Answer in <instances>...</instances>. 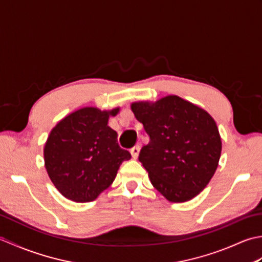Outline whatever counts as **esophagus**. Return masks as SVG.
I'll use <instances>...</instances> for the list:
<instances>
[{
  "label": "esophagus",
  "mask_w": 262,
  "mask_h": 262,
  "mask_svg": "<svg viewBox=\"0 0 262 262\" xmlns=\"http://www.w3.org/2000/svg\"><path fill=\"white\" fill-rule=\"evenodd\" d=\"M140 151H141V146L140 145H136V146H134V147L130 149V154H132L133 159H137L138 158V154H140Z\"/></svg>",
  "instance_id": "34e87169"
}]
</instances>
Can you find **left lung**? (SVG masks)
<instances>
[{
  "label": "left lung",
  "instance_id": "obj_1",
  "mask_svg": "<svg viewBox=\"0 0 262 262\" xmlns=\"http://www.w3.org/2000/svg\"><path fill=\"white\" fill-rule=\"evenodd\" d=\"M149 136L140 162L153 187L171 203L196 197L219 165L222 141L213 117L178 96L130 104Z\"/></svg>",
  "mask_w": 262,
  "mask_h": 262
}]
</instances>
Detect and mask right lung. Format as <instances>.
Instances as JSON below:
<instances>
[{
  "instance_id": "obj_1",
  "label": "right lung",
  "mask_w": 262,
  "mask_h": 262,
  "mask_svg": "<svg viewBox=\"0 0 262 262\" xmlns=\"http://www.w3.org/2000/svg\"><path fill=\"white\" fill-rule=\"evenodd\" d=\"M119 107H84L66 116L49 134L43 160L54 186L75 203L93 202L114 182L120 164L132 158L108 126Z\"/></svg>"
}]
</instances>
